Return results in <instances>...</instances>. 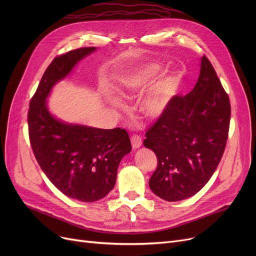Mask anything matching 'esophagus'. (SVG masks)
<instances>
[{
  "label": "esophagus",
  "mask_w": 256,
  "mask_h": 256,
  "mask_svg": "<svg viewBox=\"0 0 256 256\" xmlns=\"http://www.w3.org/2000/svg\"><path fill=\"white\" fill-rule=\"evenodd\" d=\"M130 142H132V150H137L142 145V139L138 135H132L130 137Z\"/></svg>",
  "instance_id": "1"
}]
</instances>
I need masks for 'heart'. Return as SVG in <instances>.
Masks as SVG:
<instances>
[{"label": "heart", "mask_w": 256, "mask_h": 256, "mask_svg": "<svg viewBox=\"0 0 256 256\" xmlns=\"http://www.w3.org/2000/svg\"><path fill=\"white\" fill-rule=\"evenodd\" d=\"M163 74V67L156 63H146L126 67L118 74V91L124 98L138 96L154 80ZM180 78L167 76L158 80L150 89L140 106L142 114L150 119H158L167 111L169 104L176 96ZM112 106H122L124 104L116 96L108 98Z\"/></svg>", "instance_id": "obj_1"}]
</instances>
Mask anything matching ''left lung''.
I'll list each match as a JSON object with an SVG mask.
<instances>
[{"label": "left lung", "mask_w": 256, "mask_h": 256, "mask_svg": "<svg viewBox=\"0 0 256 256\" xmlns=\"http://www.w3.org/2000/svg\"><path fill=\"white\" fill-rule=\"evenodd\" d=\"M230 98L206 57L193 90L173 98L167 111L145 134L143 144L158 158L152 191L166 201L199 192L218 167L227 141Z\"/></svg>", "instance_id": "8db88e82"}]
</instances>
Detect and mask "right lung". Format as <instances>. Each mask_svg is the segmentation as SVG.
Here are the masks:
<instances>
[{
	"label": "right lung",
	"mask_w": 256,
	"mask_h": 256,
	"mask_svg": "<svg viewBox=\"0 0 256 256\" xmlns=\"http://www.w3.org/2000/svg\"><path fill=\"white\" fill-rule=\"evenodd\" d=\"M96 48L70 50L52 60L30 102L29 136L37 162L64 195L93 202L113 189L117 169L132 145L126 130H104L70 124L54 116L48 98L56 84Z\"/></svg>",
	"instance_id": "add662e5"
}]
</instances>
